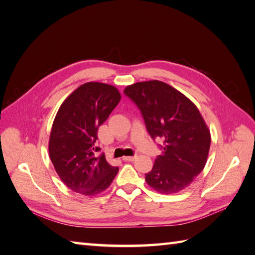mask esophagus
I'll return each mask as SVG.
<instances>
[{"mask_svg": "<svg viewBox=\"0 0 255 255\" xmlns=\"http://www.w3.org/2000/svg\"><path fill=\"white\" fill-rule=\"evenodd\" d=\"M136 155L135 156H123V160L126 161H133L134 159H136Z\"/></svg>", "mask_w": 255, "mask_h": 255, "instance_id": "esophagus-1", "label": "esophagus"}]
</instances>
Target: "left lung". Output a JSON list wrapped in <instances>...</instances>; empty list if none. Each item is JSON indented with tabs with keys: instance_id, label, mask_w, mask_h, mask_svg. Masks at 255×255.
Segmentation results:
<instances>
[{
	"instance_id": "1",
	"label": "left lung",
	"mask_w": 255,
	"mask_h": 255,
	"mask_svg": "<svg viewBox=\"0 0 255 255\" xmlns=\"http://www.w3.org/2000/svg\"><path fill=\"white\" fill-rule=\"evenodd\" d=\"M125 95L140 110L153 139L164 140L163 152L145 174V182L167 195L189 186L203 170L211 145L210 129L197 106L179 90L156 80L129 85Z\"/></svg>"
}]
</instances>
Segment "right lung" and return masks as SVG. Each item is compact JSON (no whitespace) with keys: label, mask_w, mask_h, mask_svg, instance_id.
Segmentation results:
<instances>
[{"label":"right lung","mask_w":255,"mask_h":255,"mask_svg":"<svg viewBox=\"0 0 255 255\" xmlns=\"http://www.w3.org/2000/svg\"><path fill=\"white\" fill-rule=\"evenodd\" d=\"M121 99L109 84L85 83L69 96L54 119L49 153L54 168L67 187L84 196L109 188L119 168L107 163L96 142L98 128Z\"/></svg>","instance_id":"add662e5"}]
</instances>
